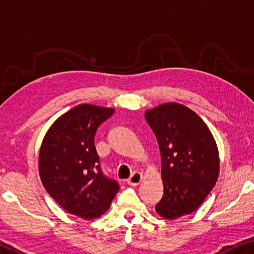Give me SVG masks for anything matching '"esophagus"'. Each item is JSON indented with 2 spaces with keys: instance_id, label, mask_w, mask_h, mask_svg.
Wrapping results in <instances>:
<instances>
[{
  "instance_id": "esophagus-1",
  "label": "esophagus",
  "mask_w": 254,
  "mask_h": 254,
  "mask_svg": "<svg viewBox=\"0 0 254 254\" xmlns=\"http://www.w3.org/2000/svg\"><path fill=\"white\" fill-rule=\"evenodd\" d=\"M141 181H142V174L139 173V171H134V173L130 176V178L127 180V184L132 185V187H137V185L140 184Z\"/></svg>"
}]
</instances>
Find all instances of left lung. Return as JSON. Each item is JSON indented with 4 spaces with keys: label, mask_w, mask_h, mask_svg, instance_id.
<instances>
[{
    "label": "left lung",
    "mask_w": 254,
    "mask_h": 254,
    "mask_svg": "<svg viewBox=\"0 0 254 254\" xmlns=\"http://www.w3.org/2000/svg\"><path fill=\"white\" fill-rule=\"evenodd\" d=\"M161 154L163 197L155 210L168 220L194 212L219 177V151L208 127L176 102L145 113Z\"/></svg>",
    "instance_id": "obj_1"
}]
</instances>
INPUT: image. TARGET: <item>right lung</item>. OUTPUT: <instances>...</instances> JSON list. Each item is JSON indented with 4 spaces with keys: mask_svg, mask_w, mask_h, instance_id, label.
<instances>
[{
    "mask_svg": "<svg viewBox=\"0 0 254 254\" xmlns=\"http://www.w3.org/2000/svg\"><path fill=\"white\" fill-rule=\"evenodd\" d=\"M113 108L76 106L57 119L46 133L39 154V174L49 195L67 213L85 220L99 217L120 190L106 177L94 145L98 127Z\"/></svg>",
    "mask_w": 254,
    "mask_h": 254,
    "instance_id": "right-lung-1",
    "label": "right lung"
}]
</instances>
